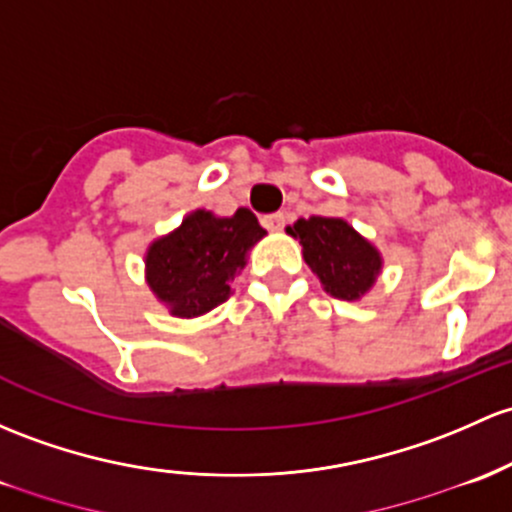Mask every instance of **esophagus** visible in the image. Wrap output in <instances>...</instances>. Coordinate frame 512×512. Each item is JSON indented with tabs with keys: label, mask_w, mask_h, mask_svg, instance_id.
<instances>
[{
	"label": "esophagus",
	"mask_w": 512,
	"mask_h": 512,
	"mask_svg": "<svg viewBox=\"0 0 512 512\" xmlns=\"http://www.w3.org/2000/svg\"><path fill=\"white\" fill-rule=\"evenodd\" d=\"M262 225H265L267 230H272V233H277V230H282L284 225H287V215L284 213H270L262 218Z\"/></svg>",
	"instance_id": "1"
}]
</instances>
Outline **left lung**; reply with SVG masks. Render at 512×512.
Here are the masks:
<instances>
[{
	"label": "left lung",
	"instance_id": "1",
	"mask_svg": "<svg viewBox=\"0 0 512 512\" xmlns=\"http://www.w3.org/2000/svg\"><path fill=\"white\" fill-rule=\"evenodd\" d=\"M304 245V260L316 274L326 292L338 299H360L380 272V255L368 240L341 218H299L287 228Z\"/></svg>",
	"mask_w": 512,
	"mask_h": 512
}]
</instances>
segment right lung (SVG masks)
<instances>
[{"label": "right lung", "mask_w": 512, "mask_h": 512, "mask_svg": "<svg viewBox=\"0 0 512 512\" xmlns=\"http://www.w3.org/2000/svg\"><path fill=\"white\" fill-rule=\"evenodd\" d=\"M265 235L247 208H238L230 218L191 213L179 230L149 247V287L174 316L206 314L230 297V284L245 267L247 250Z\"/></svg>", "instance_id": "obj_1"}]
</instances>
